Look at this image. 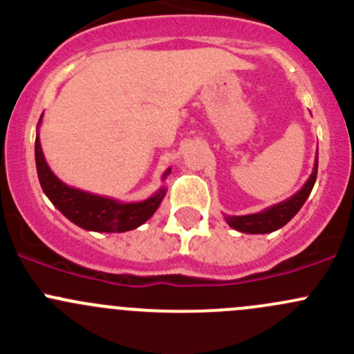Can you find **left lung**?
<instances>
[{
    "label": "left lung",
    "mask_w": 354,
    "mask_h": 354,
    "mask_svg": "<svg viewBox=\"0 0 354 354\" xmlns=\"http://www.w3.org/2000/svg\"><path fill=\"white\" fill-rule=\"evenodd\" d=\"M317 169H319V149H317L315 164H313L312 174H310L306 183L301 187V190L296 192L292 197L283 200V202L276 203V205L267 207V209L260 210V212L257 214H246V216H224V219L230 224V227L246 234H266L281 230L284 224H288L289 221L298 214V210L301 209L303 203L308 198L310 192H312L313 185H315Z\"/></svg>",
    "instance_id": "obj_1"
}]
</instances>
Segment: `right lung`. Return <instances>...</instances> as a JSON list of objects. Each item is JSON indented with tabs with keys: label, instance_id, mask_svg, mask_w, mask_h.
I'll return each mask as SVG.
<instances>
[{
	"label": "right lung",
	"instance_id": "add662e5",
	"mask_svg": "<svg viewBox=\"0 0 354 354\" xmlns=\"http://www.w3.org/2000/svg\"><path fill=\"white\" fill-rule=\"evenodd\" d=\"M41 121L42 116L39 120V124H41ZM35 167H37L39 183H41L46 197L51 200L53 205L66 219L87 231L124 233V231L135 230L154 216L164 195H166V187H160L152 197L142 200V202H120L116 198L101 197V195L84 192L80 188L68 187L53 173L51 167L46 162L39 131L37 137H35ZM169 173L171 167L162 174V180H166Z\"/></svg>",
	"mask_w": 354,
	"mask_h": 354
}]
</instances>
